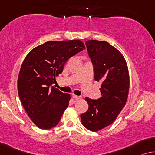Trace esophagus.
Here are the masks:
<instances>
[{"label":"esophagus","mask_w":155,"mask_h":155,"mask_svg":"<svg viewBox=\"0 0 155 155\" xmlns=\"http://www.w3.org/2000/svg\"><path fill=\"white\" fill-rule=\"evenodd\" d=\"M72 97H73V98H74L75 100H78V99L81 98V96H78V95L72 94Z\"/></svg>","instance_id":"34e87169"}]
</instances>
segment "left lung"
I'll use <instances>...</instances> for the list:
<instances>
[{"label": "left lung", "mask_w": 155, "mask_h": 155, "mask_svg": "<svg viewBox=\"0 0 155 155\" xmlns=\"http://www.w3.org/2000/svg\"><path fill=\"white\" fill-rule=\"evenodd\" d=\"M87 51L94 68V78L102 81L101 97H86L88 110L81 114V123L97 132L115 121L125 106L129 91V74L124 56L106 41L89 40Z\"/></svg>", "instance_id": "left-lung-1"}]
</instances>
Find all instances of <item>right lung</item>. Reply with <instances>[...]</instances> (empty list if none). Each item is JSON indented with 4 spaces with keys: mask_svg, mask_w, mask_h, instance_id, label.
<instances>
[{
    "mask_svg": "<svg viewBox=\"0 0 155 155\" xmlns=\"http://www.w3.org/2000/svg\"><path fill=\"white\" fill-rule=\"evenodd\" d=\"M81 41H50L28 53L23 61L17 89L23 107L41 129H50L60 121L69 105L70 94L51 86L71 57L84 50Z\"/></svg>",
    "mask_w": 155,
    "mask_h": 155,
    "instance_id": "1",
    "label": "right lung"
}]
</instances>
